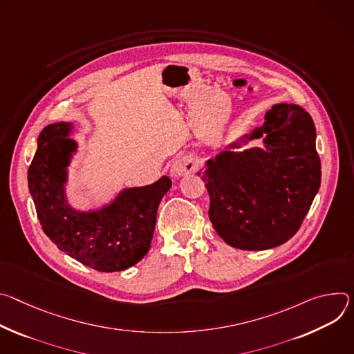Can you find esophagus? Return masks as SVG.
<instances>
[{
    "mask_svg": "<svg viewBox=\"0 0 354 354\" xmlns=\"http://www.w3.org/2000/svg\"><path fill=\"white\" fill-rule=\"evenodd\" d=\"M198 169V159L192 154H181L173 162L170 167L171 177H181L184 174H191Z\"/></svg>",
    "mask_w": 354,
    "mask_h": 354,
    "instance_id": "esophagus-1",
    "label": "esophagus"
}]
</instances>
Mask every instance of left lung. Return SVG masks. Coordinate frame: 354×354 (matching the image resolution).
Masks as SVG:
<instances>
[{
    "instance_id": "1",
    "label": "left lung",
    "mask_w": 354,
    "mask_h": 354,
    "mask_svg": "<svg viewBox=\"0 0 354 354\" xmlns=\"http://www.w3.org/2000/svg\"><path fill=\"white\" fill-rule=\"evenodd\" d=\"M253 140L263 147L249 148ZM317 129L299 105L276 104L264 122L226 145L198 171L209 221L229 246L267 250L299 229L321 187Z\"/></svg>"
}]
</instances>
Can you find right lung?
<instances>
[{
	"mask_svg": "<svg viewBox=\"0 0 354 354\" xmlns=\"http://www.w3.org/2000/svg\"><path fill=\"white\" fill-rule=\"evenodd\" d=\"M74 124L48 125L37 138L28 188L48 238L67 256L98 271H122L149 252L157 208L171 187L167 176L127 187L98 208H75L67 195L68 167L78 151Z\"/></svg>",
	"mask_w": 354,
	"mask_h": 354,
	"instance_id": "right-lung-1",
	"label": "right lung"
}]
</instances>
